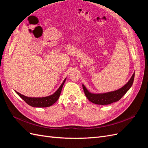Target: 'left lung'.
<instances>
[{"label": "left lung", "instance_id": "1", "mask_svg": "<svg viewBox=\"0 0 148 148\" xmlns=\"http://www.w3.org/2000/svg\"><path fill=\"white\" fill-rule=\"evenodd\" d=\"M134 78H135V73L133 74L127 84H125L123 87L116 91L105 93H92L89 92L84 84H82V86L85 95L89 101L98 105H108L119 101L126 94L132 86Z\"/></svg>", "mask_w": 148, "mask_h": 148}]
</instances>
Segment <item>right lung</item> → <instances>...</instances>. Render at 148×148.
Listing matches in <instances>:
<instances>
[{"mask_svg":"<svg viewBox=\"0 0 148 148\" xmlns=\"http://www.w3.org/2000/svg\"><path fill=\"white\" fill-rule=\"evenodd\" d=\"M66 78H65L63 83H62L59 89H58L53 94V95L49 96L42 97H27L21 95V94L17 92L16 91H15L22 99H23L28 105L34 107H50L54 104L55 102H56L58 99L59 98L61 91H62V87L64 86Z\"/></svg>","mask_w":148,"mask_h":148,"instance_id":"1","label":"right lung"}]
</instances>
